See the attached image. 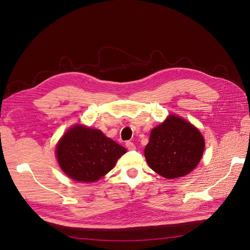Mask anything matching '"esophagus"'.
<instances>
[{
    "label": "esophagus",
    "mask_w": 250,
    "mask_h": 250,
    "mask_svg": "<svg viewBox=\"0 0 250 250\" xmlns=\"http://www.w3.org/2000/svg\"><path fill=\"white\" fill-rule=\"evenodd\" d=\"M125 147L127 150H135L136 149V146L133 142H131V141H127V142L125 143Z\"/></svg>",
    "instance_id": "esophagus-1"
}]
</instances>
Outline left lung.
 <instances>
[{"label": "left lung", "instance_id": "left-lung-1", "mask_svg": "<svg viewBox=\"0 0 250 250\" xmlns=\"http://www.w3.org/2000/svg\"><path fill=\"white\" fill-rule=\"evenodd\" d=\"M205 142L197 127L169 115L151 131L144 154L149 167L167 179L188 175L199 164Z\"/></svg>", "mask_w": 250, "mask_h": 250}]
</instances>
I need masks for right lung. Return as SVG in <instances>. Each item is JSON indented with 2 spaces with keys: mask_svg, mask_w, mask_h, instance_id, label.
Here are the masks:
<instances>
[{
  "mask_svg": "<svg viewBox=\"0 0 250 250\" xmlns=\"http://www.w3.org/2000/svg\"><path fill=\"white\" fill-rule=\"evenodd\" d=\"M126 149L100 129L73 125L59 140L56 157L64 173L78 182L93 183L110 171Z\"/></svg>",
  "mask_w": 250,
  "mask_h": 250,
  "instance_id": "1",
  "label": "right lung"
}]
</instances>
